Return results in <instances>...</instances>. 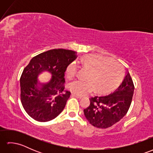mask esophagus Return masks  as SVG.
<instances>
[{
	"label": "esophagus",
	"mask_w": 153,
	"mask_h": 153,
	"mask_svg": "<svg viewBox=\"0 0 153 153\" xmlns=\"http://www.w3.org/2000/svg\"><path fill=\"white\" fill-rule=\"evenodd\" d=\"M71 97H76V98L77 99H82V96H79V95H76V94L74 93H71Z\"/></svg>",
	"instance_id": "1"
}]
</instances>
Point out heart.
Segmentation results:
<instances>
[{
	"label": "heart",
	"mask_w": 153,
	"mask_h": 153,
	"mask_svg": "<svg viewBox=\"0 0 153 153\" xmlns=\"http://www.w3.org/2000/svg\"><path fill=\"white\" fill-rule=\"evenodd\" d=\"M77 63L87 71L85 80L76 79L68 85V89L76 95H85L94 90L99 93H106L111 90L121 78V64L100 54L84 55ZM78 66L72 62L66 66L65 73L68 78L71 79L76 76Z\"/></svg>",
	"instance_id": "heart-1"
}]
</instances>
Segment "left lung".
Segmentation results:
<instances>
[{"instance_id": "1", "label": "left lung", "mask_w": 153, "mask_h": 153, "mask_svg": "<svg viewBox=\"0 0 153 153\" xmlns=\"http://www.w3.org/2000/svg\"><path fill=\"white\" fill-rule=\"evenodd\" d=\"M134 88L130 74L127 70L122 82L114 92L89 99V106L83 110L85 118L96 128L105 129L111 127L128 112Z\"/></svg>"}]
</instances>
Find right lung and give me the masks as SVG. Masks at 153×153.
Masks as SVG:
<instances>
[{
  "mask_svg": "<svg viewBox=\"0 0 153 153\" xmlns=\"http://www.w3.org/2000/svg\"><path fill=\"white\" fill-rule=\"evenodd\" d=\"M77 53L63 48L52 49L34 56L20 77V99L25 112L38 122L54 119L64 110L71 93L65 88V69L76 60ZM48 71L52 74L49 83L37 86L38 75Z\"/></svg>",
  "mask_w": 153,
  "mask_h": 153,
  "instance_id": "1",
  "label": "right lung"
}]
</instances>
